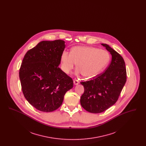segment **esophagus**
Listing matches in <instances>:
<instances>
[{
    "label": "esophagus",
    "mask_w": 146,
    "mask_h": 146,
    "mask_svg": "<svg viewBox=\"0 0 146 146\" xmlns=\"http://www.w3.org/2000/svg\"><path fill=\"white\" fill-rule=\"evenodd\" d=\"M79 84V82L78 80H76V79H75V80H74V85H78Z\"/></svg>",
    "instance_id": "34e87169"
}]
</instances>
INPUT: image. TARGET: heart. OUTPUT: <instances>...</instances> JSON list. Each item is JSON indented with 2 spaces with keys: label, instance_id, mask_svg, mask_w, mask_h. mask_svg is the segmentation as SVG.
I'll return each mask as SVG.
<instances>
[{
  "label": "heart",
  "instance_id": "obj_1",
  "mask_svg": "<svg viewBox=\"0 0 146 146\" xmlns=\"http://www.w3.org/2000/svg\"><path fill=\"white\" fill-rule=\"evenodd\" d=\"M110 60L108 53L104 50L91 46H75L70 54L63 51L61 56V68L66 74L70 73L76 64L77 73L84 77L96 76L107 66Z\"/></svg>",
  "mask_w": 146,
  "mask_h": 146
}]
</instances>
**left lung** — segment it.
Returning a JSON list of instances; mask_svg holds the SVG:
<instances>
[{"label":"left lung","mask_w":146,"mask_h":146,"mask_svg":"<svg viewBox=\"0 0 146 146\" xmlns=\"http://www.w3.org/2000/svg\"><path fill=\"white\" fill-rule=\"evenodd\" d=\"M111 54V62L102 73L80 84L84 88L80 104L86 111L100 113L117 101L126 81V70L123 58L106 44H102Z\"/></svg>","instance_id":"1"}]
</instances>
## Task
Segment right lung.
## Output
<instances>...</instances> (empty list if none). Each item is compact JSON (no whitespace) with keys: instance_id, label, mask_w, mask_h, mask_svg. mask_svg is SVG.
I'll return each mask as SVG.
<instances>
[{"instance_id":"obj_1","label":"right lung","mask_w":146,"mask_h":146,"mask_svg":"<svg viewBox=\"0 0 146 146\" xmlns=\"http://www.w3.org/2000/svg\"><path fill=\"white\" fill-rule=\"evenodd\" d=\"M64 42L42 41L23 58L19 71L22 90L28 102L40 111L58 108L66 92L73 87L72 79L58 67Z\"/></svg>"}]
</instances>
